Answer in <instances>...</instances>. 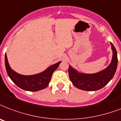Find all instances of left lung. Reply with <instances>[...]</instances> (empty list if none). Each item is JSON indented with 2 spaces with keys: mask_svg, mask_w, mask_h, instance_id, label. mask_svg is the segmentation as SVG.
<instances>
[{
  "mask_svg": "<svg viewBox=\"0 0 121 121\" xmlns=\"http://www.w3.org/2000/svg\"><path fill=\"white\" fill-rule=\"evenodd\" d=\"M111 46L113 51L112 61L104 70L93 74H86L77 72L71 66L69 67V77L74 86L84 91H96L107 84L114 77L117 67V51L112 43Z\"/></svg>",
  "mask_w": 121,
  "mask_h": 121,
  "instance_id": "8db88e82",
  "label": "left lung"
}]
</instances>
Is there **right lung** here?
<instances>
[{
	"label": "right lung",
	"mask_w": 121,
	"mask_h": 121,
	"mask_svg": "<svg viewBox=\"0 0 121 121\" xmlns=\"http://www.w3.org/2000/svg\"><path fill=\"white\" fill-rule=\"evenodd\" d=\"M61 61L53 65L43 72L32 75H23L13 70L7 61L6 53L5 54V65L6 71L10 79L16 85L22 89L29 91H37L48 87L50 82L52 74Z\"/></svg>",
	"instance_id": "add662e5"
}]
</instances>
